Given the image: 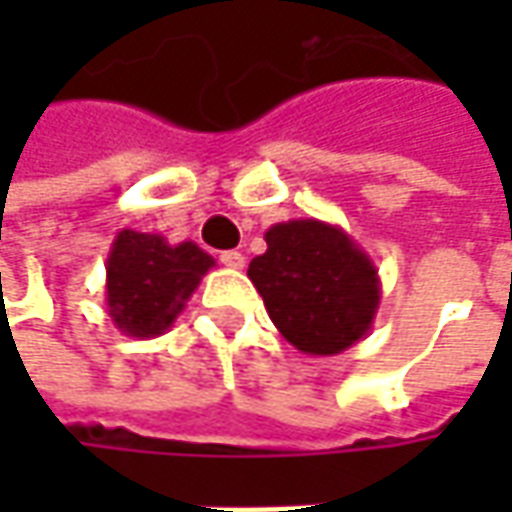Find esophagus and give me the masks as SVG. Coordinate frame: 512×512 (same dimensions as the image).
<instances>
[{
  "label": "esophagus",
  "mask_w": 512,
  "mask_h": 512,
  "mask_svg": "<svg viewBox=\"0 0 512 512\" xmlns=\"http://www.w3.org/2000/svg\"><path fill=\"white\" fill-rule=\"evenodd\" d=\"M219 262L225 267H233V270H242V267H245V256H242L239 250H225V253L219 256Z\"/></svg>",
  "instance_id": "34e87169"
}]
</instances>
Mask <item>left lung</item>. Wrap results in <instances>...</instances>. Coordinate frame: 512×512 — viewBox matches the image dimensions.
Listing matches in <instances>:
<instances>
[{"label":"left lung","instance_id":"1","mask_svg":"<svg viewBox=\"0 0 512 512\" xmlns=\"http://www.w3.org/2000/svg\"><path fill=\"white\" fill-rule=\"evenodd\" d=\"M265 242L247 276L287 342L307 356H336L362 342L382 282L353 236L322 219H290L270 227Z\"/></svg>","mask_w":512,"mask_h":512}]
</instances>
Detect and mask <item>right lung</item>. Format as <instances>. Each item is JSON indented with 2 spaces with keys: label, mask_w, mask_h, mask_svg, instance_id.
I'll list each match as a JSON object with an SVG mask.
<instances>
[{
  "label": "right lung",
  "mask_w": 512,
  "mask_h": 512,
  "mask_svg": "<svg viewBox=\"0 0 512 512\" xmlns=\"http://www.w3.org/2000/svg\"><path fill=\"white\" fill-rule=\"evenodd\" d=\"M210 267L216 259L196 242L170 245L159 233L119 230L105 262L110 322L133 339L162 336Z\"/></svg>",
  "instance_id": "1"
}]
</instances>
